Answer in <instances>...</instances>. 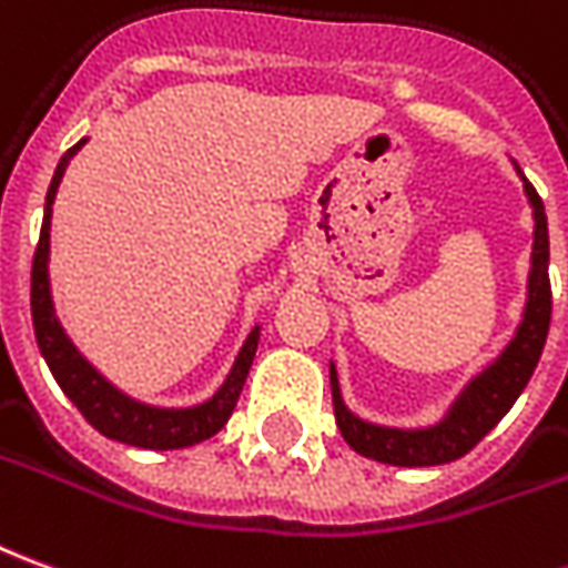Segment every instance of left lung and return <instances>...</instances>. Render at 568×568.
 I'll return each mask as SVG.
<instances>
[{
	"mask_svg": "<svg viewBox=\"0 0 568 568\" xmlns=\"http://www.w3.org/2000/svg\"><path fill=\"white\" fill-rule=\"evenodd\" d=\"M526 196L532 202L535 212V245L532 271H529V301H526V313H523V323H519L514 341L489 368H483L477 378L464 387L462 396L452 403L449 415L424 430H396V427H381V424L356 418L341 399L338 375L332 366L328 378H332L335 422L351 449L381 464H396V467L449 464L474 449L517 403V396L523 394V387L529 384L535 366L541 359L547 328H550V307H554L550 304V276H547L550 248H547L545 202L529 181H526Z\"/></svg>",
	"mask_w": 568,
	"mask_h": 568,
	"instance_id": "8db88e82",
	"label": "left lung"
}]
</instances>
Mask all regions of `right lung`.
<instances>
[{"mask_svg": "<svg viewBox=\"0 0 568 568\" xmlns=\"http://www.w3.org/2000/svg\"><path fill=\"white\" fill-rule=\"evenodd\" d=\"M85 141H79L77 146H70L54 169L51 178L49 196H45V217H42V233H39V245H36L33 255V280H30V307H33V328H36V344L49 363L51 375L61 384V390L73 406L85 415V422L101 430L110 439L119 443H129L138 449H187L196 446L202 439L215 436L227 418L236 408V399L243 394V384L248 378V368L255 359L257 338L261 332L252 328V335L245 338L243 351L236 356V363L230 368L227 381L221 384L212 399H205L202 406L190 408H156L138 403L132 396H125L116 390L110 381L91 366L89 359L73 347V341L67 338V332L54 316V304H51V288H49V230H51V205L61 187V178L67 172L70 160L77 156L79 146Z\"/></svg>", "mask_w": 568, "mask_h": 568, "instance_id": "1", "label": "right lung"}]
</instances>
